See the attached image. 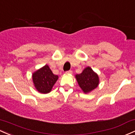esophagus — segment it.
<instances>
[{
    "label": "esophagus",
    "instance_id": "1",
    "mask_svg": "<svg viewBox=\"0 0 135 135\" xmlns=\"http://www.w3.org/2000/svg\"><path fill=\"white\" fill-rule=\"evenodd\" d=\"M66 74H71L72 73V70H69V71H66V72H65Z\"/></svg>",
    "mask_w": 135,
    "mask_h": 135
}]
</instances>
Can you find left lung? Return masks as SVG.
Instances as JSON below:
<instances>
[{
	"label": "left lung",
	"instance_id": "8db88e82",
	"mask_svg": "<svg viewBox=\"0 0 135 135\" xmlns=\"http://www.w3.org/2000/svg\"><path fill=\"white\" fill-rule=\"evenodd\" d=\"M79 87L84 94H88L95 89L99 84V75L91 67L87 66L79 74L75 75Z\"/></svg>",
	"mask_w": 135,
	"mask_h": 135
}]
</instances>
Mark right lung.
<instances>
[{
    "label": "right lung",
    "mask_w": 135,
    "mask_h": 135,
    "mask_svg": "<svg viewBox=\"0 0 135 135\" xmlns=\"http://www.w3.org/2000/svg\"><path fill=\"white\" fill-rule=\"evenodd\" d=\"M32 78L37 91L45 94L51 92L53 86L58 79V76L52 73L49 65H45L33 72Z\"/></svg>",
    "instance_id": "right-lung-1"
}]
</instances>
